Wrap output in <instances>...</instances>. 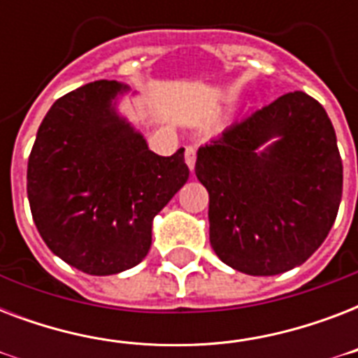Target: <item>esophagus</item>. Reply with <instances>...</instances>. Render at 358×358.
I'll use <instances>...</instances> for the list:
<instances>
[{"label": "esophagus", "instance_id": "34e87169", "mask_svg": "<svg viewBox=\"0 0 358 358\" xmlns=\"http://www.w3.org/2000/svg\"><path fill=\"white\" fill-rule=\"evenodd\" d=\"M195 162H196V148L195 146H187V148H185V163H187L189 171L195 169Z\"/></svg>", "mask_w": 358, "mask_h": 358}]
</instances>
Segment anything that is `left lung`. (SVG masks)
Returning a JSON list of instances; mask_svg holds the SVG:
<instances>
[{"mask_svg": "<svg viewBox=\"0 0 358 358\" xmlns=\"http://www.w3.org/2000/svg\"><path fill=\"white\" fill-rule=\"evenodd\" d=\"M342 173L331 119L306 92H288L232 124L196 152L215 255L255 277L301 266L334 224Z\"/></svg>", "mask_w": 358, "mask_h": 358, "instance_id": "left-lung-1", "label": "left lung"}]
</instances>
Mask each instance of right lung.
<instances>
[{
  "instance_id": "add662e5",
  "label": "right lung",
  "mask_w": 358,
  "mask_h": 358,
  "mask_svg": "<svg viewBox=\"0 0 358 358\" xmlns=\"http://www.w3.org/2000/svg\"><path fill=\"white\" fill-rule=\"evenodd\" d=\"M128 91L100 80L53 103L27 163V199L53 255L87 275H115L150 250L152 219L189 178L184 148L169 157L115 111Z\"/></svg>"
}]
</instances>
